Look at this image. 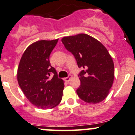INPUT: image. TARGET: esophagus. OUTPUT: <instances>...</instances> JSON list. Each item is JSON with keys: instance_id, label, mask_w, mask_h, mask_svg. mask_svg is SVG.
<instances>
[{"instance_id": "esophagus-1", "label": "esophagus", "mask_w": 135, "mask_h": 135, "mask_svg": "<svg viewBox=\"0 0 135 135\" xmlns=\"http://www.w3.org/2000/svg\"><path fill=\"white\" fill-rule=\"evenodd\" d=\"M72 78V75H70V74H69V76H68L67 77H66V78H65V80L66 81V82H69V80H70V78Z\"/></svg>"}]
</instances>
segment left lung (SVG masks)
<instances>
[{"label": "left lung", "mask_w": 135, "mask_h": 135, "mask_svg": "<svg viewBox=\"0 0 135 135\" xmlns=\"http://www.w3.org/2000/svg\"><path fill=\"white\" fill-rule=\"evenodd\" d=\"M67 51L74 55L78 68L80 85L78 97L89 104L104 100L109 94L114 79V65L106 48L94 37L84 33L61 40Z\"/></svg>", "instance_id": "obj_1"}]
</instances>
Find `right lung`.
<instances>
[{
    "label": "right lung",
    "mask_w": 135,
    "mask_h": 135,
    "mask_svg": "<svg viewBox=\"0 0 135 135\" xmlns=\"http://www.w3.org/2000/svg\"><path fill=\"white\" fill-rule=\"evenodd\" d=\"M58 40H41L30 45L18 66L20 87L30 102L41 109L55 108L62 99L64 82L49 61Z\"/></svg>",
    "instance_id": "obj_1"
}]
</instances>
